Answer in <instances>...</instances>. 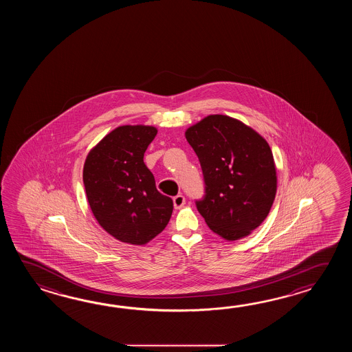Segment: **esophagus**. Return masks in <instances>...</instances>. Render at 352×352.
I'll return each instance as SVG.
<instances>
[{
  "mask_svg": "<svg viewBox=\"0 0 352 352\" xmlns=\"http://www.w3.org/2000/svg\"><path fill=\"white\" fill-rule=\"evenodd\" d=\"M185 202H186L185 196H182V195H177V196L173 197V206H175V209L182 208L185 205Z\"/></svg>",
  "mask_w": 352,
  "mask_h": 352,
  "instance_id": "1",
  "label": "esophagus"
}]
</instances>
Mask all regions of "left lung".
<instances>
[{"label": "left lung", "mask_w": 352, "mask_h": 352, "mask_svg": "<svg viewBox=\"0 0 352 352\" xmlns=\"http://www.w3.org/2000/svg\"><path fill=\"white\" fill-rule=\"evenodd\" d=\"M201 165L205 195L196 208L226 240L247 236L268 217L277 191L270 144L254 129L228 116H208L186 131Z\"/></svg>", "instance_id": "left-lung-1"}]
</instances>
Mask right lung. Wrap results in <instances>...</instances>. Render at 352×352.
Segmentation results:
<instances>
[{
    "label": "right lung",
    "instance_id": "obj_1",
    "mask_svg": "<svg viewBox=\"0 0 352 352\" xmlns=\"http://www.w3.org/2000/svg\"><path fill=\"white\" fill-rule=\"evenodd\" d=\"M157 129L122 126L98 143L87 156L82 181L98 223L116 239L143 245L168 224L171 197L156 188L143 156Z\"/></svg>",
    "mask_w": 352,
    "mask_h": 352
}]
</instances>
